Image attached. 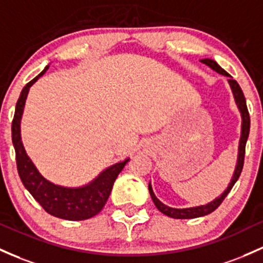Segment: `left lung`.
<instances>
[{
    "label": "left lung",
    "mask_w": 263,
    "mask_h": 263,
    "mask_svg": "<svg viewBox=\"0 0 263 263\" xmlns=\"http://www.w3.org/2000/svg\"><path fill=\"white\" fill-rule=\"evenodd\" d=\"M202 63L207 65L209 67H211L213 71H216L217 73L223 74V76L229 77V83L230 87L232 89L233 97H235L236 105L241 112V117H242V125H241V137H239V145H238V156H237V163H236V168L235 172H233L232 178H231V182L229 184L224 192L222 193L221 196H218L217 198L210 202L207 204H202V206H196V207H190V209H174V207H168L166 204L162 203L157 197L155 196L154 190H152L151 183L148 184V191L149 195H151L152 201H154L155 206L157 207L158 211H161L163 215L168 216V217L172 218H180V220H183V218H196V217H201V216H206L209 213H211L217 209L218 206L222 203V201L226 198V196L229 195V192L231 191V189L233 187V184L236 183V181L238 180L239 175H241L242 168H243V161H245V148H246V142L247 138H249V134H250V115H249V109H247V105H246V99L243 96V92H242L241 87L237 83V81L233 80L232 77L227 73L223 68L218 65L217 62L213 61L211 59H203L201 60Z\"/></svg>",
    "instance_id": "left-lung-1"
}]
</instances>
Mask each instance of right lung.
Returning <instances> with one entry per match:
<instances>
[{
	"mask_svg": "<svg viewBox=\"0 0 263 263\" xmlns=\"http://www.w3.org/2000/svg\"><path fill=\"white\" fill-rule=\"evenodd\" d=\"M47 68L48 66H46L39 76L25 86L16 103L11 129L16 152L17 171L24 186L46 212L54 217L68 221L87 220L96 216L103 209L109 197L114 182L129 158L107 167L93 181L81 187H63L54 184L40 174L25 151L21 140V118L30 87L47 71Z\"/></svg>",
	"mask_w": 263,
	"mask_h": 263,
	"instance_id": "1",
	"label": "right lung"
}]
</instances>
